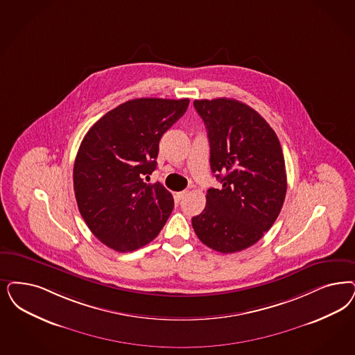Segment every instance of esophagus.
I'll use <instances>...</instances> for the list:
<instances>
[{"mask_svg": "<svg viewBox=\"0 0 355 355\" xmlns=\"http://www.w3.org/2000/svg\"><path fill=\"white\" fill-rule=\"evenodd\" d=\"M186 196H187V191H186V190H184V191H180V193L175 194V199H177V200H181V199H184Z\"/></svg>", "mask_w": 355, "mask_h": 355, "instance_id": "34e87169", "label": "esophagus"}]
</instances>
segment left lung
Here are the masks:
<instances>
[{
  "mask_svg": "<svg viewBox=\"0 0 355 355\" xmlns=\"http://www.w3.org/2000/svg\"><path fill=\"white\" fill-rule=\"evenodd\" d=\"M207 128L209 165L220 189H208L193 218L198 239L220 253L256 244L281 212L287 177L281 143L257 111L230 98L196 99Z\"/></svg>",
  "mask_w": 355,
  "mask_h": 355,
  "instance_id": "8db88e82",
  "label": "left lung"
}]
</instances>
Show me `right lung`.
Masks as SVG:
<instances>
[{"mask_svg":"<svg viewBox=\"0 0 355 355\" xmlns=\"http://www.w3.org/2000/svg\"><path fill=\"white\" fill-rule=\"evenodd\" d=\"M189 98H136L105 114L74 159V196L101 243L132 252L150 243L174 207L171 193L144 177L156 169L161 136L184 115Z\"/></svg>","mask_w":355,"mask_h":355,"instance_id":"obj_1","label":"right lung"}]
</instances>
